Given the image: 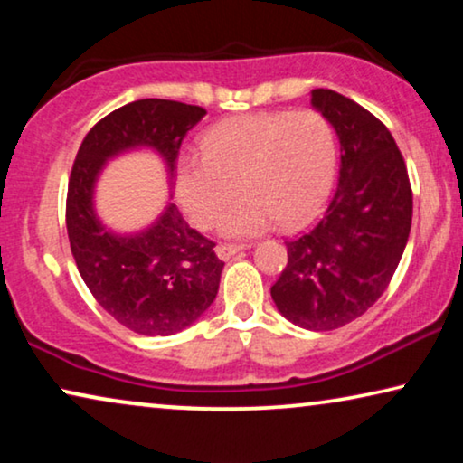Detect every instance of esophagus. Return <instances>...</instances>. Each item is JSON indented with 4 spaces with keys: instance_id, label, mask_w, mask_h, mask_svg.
<instances>
[{
    "instance_id": "obj_1",
    "label": "esophagus",
    "mask_w": 463,
    "mask_h": 463,
    "mask_svg": "<svg viewBox=\"0 0 463 463\" xmlns=\"http://www.w3.org/2000/svg\"><path fill=\"white\" fill-rule=\"evenodd\" d=\"M242 249H246L244 244L242 246H240V244H219L217 246V255H219V259H223V261H225V259L233 257L236 252H240Z\"/></svg>"
}]
</instances>
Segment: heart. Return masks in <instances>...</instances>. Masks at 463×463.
Masks as SVG:
<instances>
[{
    "label": "heart",
    "mask_w": 463,
    "mask_h": 463,
    "mask_svg": "<svg viewBox=\"0 0 463 463\" xmlns=\"http://www.w3.org/2000/svg\"><path fill=\"white\" fill-rule=\"evenodd\" d=\"M337 173V137L314 109L244 113L202 137L200 156L175 164V194L200 230L221 221L227 236H252L276 221L301 227L322 211Z\"/></svg>",
    "instance_id": "b5f03b06"
}]
</instances>
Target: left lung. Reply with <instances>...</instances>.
<instances>
[{"instance_id":"obj_1","label":"left lung","mask_w":463,"mask_h":463,"mask_svg":"<svg viewBox=\"0 0 463 463\" xmlns=\"http://www.w3.org/2000/svg\"><path fill=\"white\" fill-rule=\"evenodd\" d=\"M312 105L339 137V181L325 217L287 242L271 299L293 325L333 331L388 288L409 240L413 192L394 137L371 111L326 88L312 90Z\"/></svg>"}]
</instances>
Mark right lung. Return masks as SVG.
<instances>
[{"mask_svg": "<svg viewBox=\"0 0 463 463\" xmlns=\"http://www.w3.org/2000/svg\"><path fill=\"white\" fill-rule=\"evenodd\" d=\"M204 116L198 105L166 99L119 107L92 126L69 176L67 233L81 280L107 314L138 335L164 337L198 320L217 297L223 261L175 204L145 232L107 230L94 213V183L109 157L135 147H154L173 179L183 138Z\"/></svg>", "mask_w": 463, "mask_h": 463, "instance_id": "add662e5", "label": "right lung"}]
</instances>
